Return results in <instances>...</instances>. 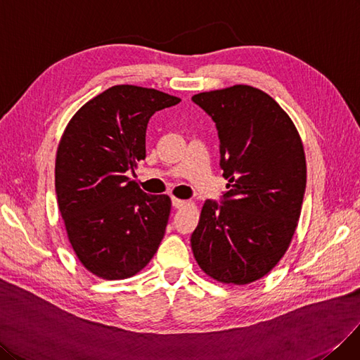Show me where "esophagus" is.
<instances>
[{
	"instance_id": "obj_1",
	"label": "esophagus",
	"mask_w": 360,
	"mask_h": 360,
	"mask_svg": "<svg viewBox=\"0 0 360 360\" xmlns=\"http://www.w3.org/2000/svg\"><path fill=\"white\" fill-rule=\"evenodd\" d=\"M187 203H188L187 200H181L178 197H172V205L173 207H176V210H181V207H184Z\"/></svg>"
}]
</instances>
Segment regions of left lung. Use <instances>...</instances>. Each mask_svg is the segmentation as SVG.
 <instances>
[{
  "label": "left lung",
  "mask_w": 360,
  "mask_h": 360,
  "mask_svg": "<svg viewBox=\"0 0 360 360\" xmlns=\"http://www.w3.org/2000/svg\"><path fill=\"white\" fill-rule=\"evenodd\" d=\"M191 100L215 122L229 181L221 203L202 207L191 235L194 259L219 283L250 284L275 268L295 235L307 187L304 145L262 89L233 85Z\"/></svg>",
  "instance_id": "left-lung-1"
}]
</instances>
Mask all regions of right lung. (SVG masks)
<instances>
[{
    "mask_svg": "<svg viewBox=\"0 0 360 360\" xmlns=\"http://www.w3.org/2000/svg\"><path fill=\"white\" fill-rule=\"evenodd\" d=\"M181 98L117 85L85 103L65 127L55 161V191L79 262L104 280H124L154 257L172 202L129 178L145 160L149 118Z\"/></svg>",
    "mask_w": 360,
    "mask_h": 360,
    "instance_id": "right-lung-1",
    "label": "right lung"
}]
</instances>
